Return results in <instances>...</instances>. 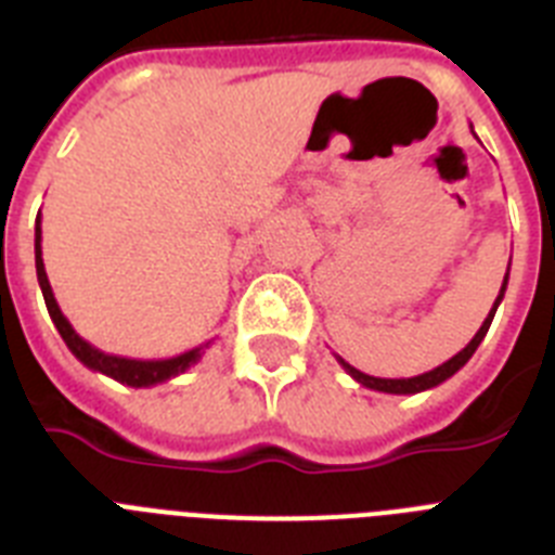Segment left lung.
I'll list each match as a JSON object with an SVG mask.
<instances>
[{"instance_id": "obj_1", "label": "left lung", "mask_w": 555, "mask_h": 555, "mask_svg": "<svg viewBox=\"0 0 555 555\" xmlns=\"http://www.w3.org/2000/svg\"><path fill=\"white\" fill-rule=\"evenodd\" d=\"M505 287H508V273H505L503 287H500V296L494 298V307H491V312H489V315H486L483 326H480V330L475 332V337H472V340L464 346V349L457 351L455 358H450V360H447V363L438 365V369L424 371V374H418V377L385 379V377H371V374H363V371L354 369V365H349L344 358H337V354H335L337 363L344 365V371H346V374H349L351 379H358V383L363 385V388H371V391H379V393H422V391H430V388L441 385V383H444V379H450L452 374H455V371L464 369V365L469 363L472 354H475V349H478V346L483 344L486 332H489V326H491V318H494V312H498L500 301H503V296H505Z\"/></svg>"}]
</instances>
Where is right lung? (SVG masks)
<instances>
[{"label":"right lung","instance_id":"add662e5","mask_svg":"<svg viewBox=\"0 0 555 555\" xmlns=\"http://www.w3.org/2000/svg\"><path fill=\"white\" fill-rule=\"evenodd\" d=\"M36 273H38V284H41V293H44V301H47V310H50L52 324H55V330L61 332V337H64V344L69 346L72 354H75L86 369L100 371V374L117 379V383L131 385V388H151V385L167 383V379L178 377V374H184L186 369H192V365L201 360L204 349H209L211 340L209 344L184 351V354H176V358L133 360V358H119V354H105V351H100L98 346H91L89 340H83V337L75 332V326L69 324V318H66L64 312H61V307H57L55 293H52L50 279H47L44 259H41V211H38V220H36Z\"/></svg>","mask_w":555,"mask_h":555}]
</instances>
